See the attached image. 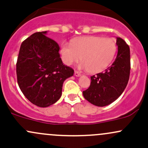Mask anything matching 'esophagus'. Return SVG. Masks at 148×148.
Wrapping results in <instances>:
<instances>
[{
	"mask_svg": "<svg viewBox=\"0 0 148 148\" xmlns=\"http://www.w3.org/2000/svg\"><path fill=\"white\" fill-rule=\"evenodd\" d=\"M75 75L76 77H80L81 74L80 72H78V71H75Z\"/></svg>",
	"mask_w": 148,
	"mask_h": 148,
	"instance_id": "obj_1",
	"label": "esophagus"
}]
</instances>
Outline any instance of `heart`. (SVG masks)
<instances>
[{"instance_id":"b5f03b06","label":"heart","mask_w":148,"mask_h":148,"mask_svg":"<svg viewBox=\"0 0 148 148\" xmlns=\"http://www.w3.org/2000/svg\"><path fill=\"white\" fill-rule=\"evenodd\" d=\"M116 50V44L113 39L87 36L73 39L71 44L63 42L60 53L62 61L66 66H72L81 58L80 68L97 73L109 66Z\"/></svg>"}]
</instances>
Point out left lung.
Returning a JSON list of instances; mask_svg holds the SVG:
<instances>
[{
  "label": "left lung",
  "instance_id": "1",
  "mask_svg": "<svg viewBox=\"0 0 148 148\" xmlns=\"http://www.w3.org/2000/svg\"><path fill=\"white\" fill-rule=\"evenodd\" d=\"M118 53L115 61L105 71L91 76V83L82 92L85 99L97 106L109 105L124 91L131 70L130 49L123 39L116 37Z\"/></svg>",
  "mask_w": 148,
  "mask_h": 148
}]
</instances>
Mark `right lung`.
Wrapping results in <instances>:
<instances>
[{
  "mask_svg": "<svg viewBox=\"0 0 148 148\" xmlns=\"http://www.w3.org/2000/svg\"><path fill=\"white\" fill-rule=\"evenodd\" d=\"M36 32L22 43L16 64L17 83L29 101L39 107L56 102L62 95L64 81L74 71L65 66L59 46L46 35Z\"/></svg>",
  "mask_w": 148,
  "mask_h": 148,
  "instance_id": "obj_1",
  "label": "right lung"
}]
</instances>
